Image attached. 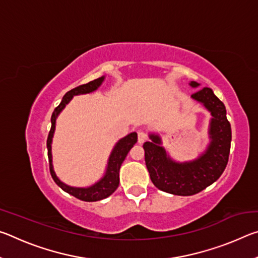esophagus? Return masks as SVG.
Returning a JSON list of instances; mask_svg holds the SVG:
<instances>
[{"instance_id": "34e87169", "label": "esophagus", "mask_w": 258, "mask_h": 258, "mask_svg": "<svg viewBox=\"0 0 258 258\" xmlns=\"http://www.w3.org/2000/svg\"><path fill=\"white\" fill-rule=\"evenodd\" d=\"M148 140V134L145 132V131H139L138 133V141L139 143H143Z\"/></svg>"}]
</instances>
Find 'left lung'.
<instances>
[{
    "mask_svg": "<svg viewBox=\"0 0 258 258\" xmlns=\"http://www.w3.org/2000/svg\"><path fill=\"white\" fill-rule=\"evenodd\" d=\"M190 85L199 86L196 82H191ZM191 97L202 102L213 116L209 127L211 143L206 152L194 161L175 163L166 155L158 135L151 134V141L143 145L146 165L152 183L159 190L176 196L198 194L222 175L228 165L232 139L224 103L214 94L213 90L204 87Z\"/></svg>",
    "mask_w": 258,
    "mask_h": 258,
    "instance_id": "1",
    "label": "left lung"
}]
</instances>
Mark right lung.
Instances as JSON below:
<instances>
[{
	"label": "right lung",
	"instance_id": "1",
	"mask_svg": "<svg viewBox=\"0 0 258 258\" xmlns=\"http://www.w3.org/2000/svg\"><path fill=\"white\" fill-rule=\"evenodd\" d=\"M103 80H104L103 76L100 78H97V80L91 81L89 83H86V84L80 85V86L75 87V89L68 91V92L63 95V98H62V100H61L59 106L54 109L53 112H52L51 130L49 132V135H47V140H46L47 157H49L50 173H51L52 178H53V181L63 191H66L67 194L74 196V197H76L77 199L83 200V202H98V200H101V199L109 197V196L115 192V190L118 187V184H119L120 165L124 161V159L126 158V156H127L128 151L131 150V148H132L138 141V134L135 132L126 135L125 138L119 140V141L117 142V145L115 146V148H113V150L110 155V158H109L106 175H104L101 180H100L98 183H95V184L92 186H89V187L69 186L61 182L59 178L56 177L55 173L53 171V167H52V155H51V142H52V137H53L54 127H55L56 117H58L60 111L62 110L64 107H66V104L71 101L74 95L93 92V91L97 90L98 87L101 85Z\"/></svg>",
	"mask_w": 258,
	"mask_h": 258
}]
</instances>
